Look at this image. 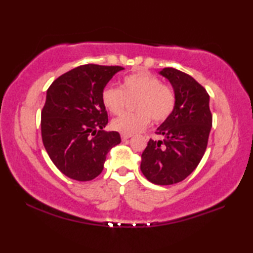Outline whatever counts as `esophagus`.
I'll use <instances>...</instances> for the list:
<instances>
[{"label": "esophagus", "mask_w": 253, "mask_h": 253, "mask_svg": "<svg viewBox=\"0 0 253 253\" xmlns=\"http://www.w3.org/2000/svg\"><path fill=\"white\" fill-rule=\"evenodd\" d=\"M131 135H126V134H122V139L125 142V140H127L128 138H130Z\"/></svg>", "instance_id": "obj_1"}]
</instances>
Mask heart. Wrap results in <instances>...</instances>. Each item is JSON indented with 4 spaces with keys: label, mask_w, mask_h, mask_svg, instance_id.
<instances>
[{
    "label": "heart",
    "mask_w": 253,
    "mask_h": 253,
    "mask_svg": "<svg viewBox=\"0 0 253 253\" xmlns=\"http://www.w3.org/2000/svg\"><path fill=\"white\" fill-rule=\"evenodd\" d=\"M136 99L132 105L135 113L124 114L111 122V127L122 134L131 135L143 130L149 123H163L176 107V93L169 84L158 77L138 71L124 77L121 88L106 87L101 92V102L111 115H121L127 100Z\"/></svg>",
    "instance_id": "obj_1"
}]
</instances>
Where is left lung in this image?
<instances>
[{
	"mask_svg": "<svg viewBox=\"0 0 253 253\" xmlns=\"http://www.w3.org/2000/svg\"><path fill=\"white\" fill-rule=\"evenodd\" d=\"M176 93L173 114L157 128L163 140H148L140 169L149 182L172 185L182 182L198 168L208 146L212 127L210 96L190 75L174 68L161 71Z\"/></svg>",
	"mask_w": 253,
	"mask_h": 253,
	"instance_id": "1",
	"label": "left lung"
}]
</instances>
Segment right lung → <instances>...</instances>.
<instances>
[{
	"label": "right lung",
	"instance_id": "add662e5",
	"mask_svg": "<svg viewBox=\"0 0 253 253\" xmlns=\"http://www.w3.org/2000/svg\"><path fill=\"white\" fill-rule=\"evenodd\" d=\"M119 66L84 65L61 75L46 90L41 111L44 148L57 169L80 182L91 181L104 169L107 153L121 143L117 131L102 130L108 115L101 92Z\"/></svg>",
	"mask_w": 253,
	"mask_h": 253
}]
</instances>
